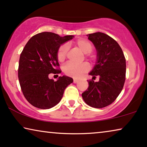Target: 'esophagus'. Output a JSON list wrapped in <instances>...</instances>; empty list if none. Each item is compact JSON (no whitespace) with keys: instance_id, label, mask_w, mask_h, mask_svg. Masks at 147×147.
Wrapping results in <instances>:
<instances>
[{"instance_id":"obj_1","label":"esophagus","mask_w":147,"mask_h":147,"mask_svg":"<svg viewBox=\"0 0 147 147\" xmlns=\"http://www.w3.org/2000/svg\"><path fill=\"white\" fill-rule=\"evenodd\" d=\"M78 82V79H76V78H74V84H76Z\"/></svg>"}]
</instances>
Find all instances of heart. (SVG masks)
<instances>
[{"label": "heart", "instance_id": "b5f03b06", "mask_svg": "<svg viewBox=\"0 0 147 147\" xmlns=\"http://www.w3.org/2000/svg\"><path fill=\"white\" fill-rule=\"evenodd\" d=\"M75 45L78 49L85 53V57L90 61H95L96 56L92 53L94 46L90 41L85 39H79L76 41ZM69 46L67 44H62L58 48L57 51V59L59 61H63L67 56ZM90 69V66L87 63L76 64L71 62L67 63L63 66V70L65 75L74 78H79L86 74Z\"/></svg>", "mask_w": 147, "mask_h": 147}]
</instances>
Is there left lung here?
<instances>
[{"instance_id":"left-lung-1","label":"left lung","mask_w":147,"mask_h":147,"mask_svg":"<svg viewBox=\"0 0 147 147\" xmlns=\"http://www.w3.org/2000/svg\"><path fill=\"white\" fill-rule=\"evenodd\" d=\"M88 39L97 50V63L89 74L88 88L82 94L88 105L102 108L114 102L121 92L126 80V59L123 51L114 39L105 33L88 34ZM97 75L99 82L93 80Z\"/></svg>"}]
</instances>
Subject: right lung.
Masks as SVG:
<instances>
[{
    "instance_id": "right-lung-1",
    "label": "right lung",
    "mask_w": 147,
    "mask_h": 147,
    "mask_svg": "<svg viewBox=\"0 0 147 147\" xmlns=\"http://www.w3.org/2000/svg\"><path fill=\"white\" fill-rule=\"evenodd\" d=\"M73 37L43 32L33 36L23 48L19 58L18 77L24 96L35 107L49 109L57 105L64 90L73 82V79L67 76L59 77L56 82L49 78V74L61 72L57 51L62 43Z\"/></svg>"
}]
</instances>
